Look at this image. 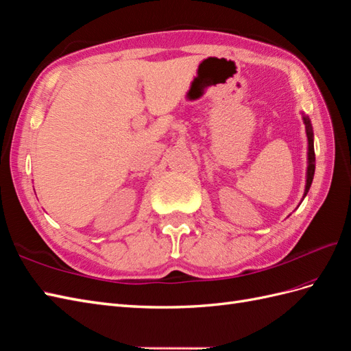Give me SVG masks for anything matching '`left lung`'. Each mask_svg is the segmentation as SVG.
<instances>
[{"mask_svg": "<svg viewBox=\"0 0 351 351\" xmlns=\"http://www.w3.org/2000/svg\"><path fill=\"white\" fill-rule=\"evenodd\" d=\"M305 128H306V136H308V173H306V186H305V193L304 196L308 193L310 186L313 183V177H314V169H315V155H314V143H313V130H311V123L306 117H304Z\"/></svg>", "mask_w": 351, "mask_h": 351, "instance_id": "left-lung-1", "label": "left lung"}]
</instances>
